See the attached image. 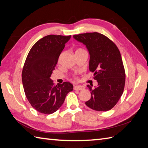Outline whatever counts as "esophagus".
Here are the masks:
<instances>
[{
    "label": "esophagus",
    "instance_id": "obj_1",
    "mask_svg": "<svg viewBox=\"0 0 148 148\" xmlns=\"http://www.w3.org/2000/svg\"><path fill=\"white\" fill-rule=\"evenodd\" d=\"M74 89L76 90H83L84 89V86L81 85H76L74 86Z\"/></svg>",
    "mask_w": 148,
    "mask_h": 148
}]
</instances>
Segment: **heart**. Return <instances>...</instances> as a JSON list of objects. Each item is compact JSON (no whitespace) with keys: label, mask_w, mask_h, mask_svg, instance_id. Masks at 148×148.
Returning <instances> with one entry per match:
<instances>
[{"label":"heart","mask_w":148,"mask_h":148,"mask_svg":"<svg viewBox=\"0 0 148 148\" xmlns=\"http://www.w3.org/2000/svg\"><path fill=\"white\" fill-rule=\"evenodd\" d=\"M81 50H83L82 49H78L76 51H81Z\"/></svg>","instance_id":"heart-1"}]
</instances>
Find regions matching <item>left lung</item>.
<instances>
[{"label":"left lung","mask_w":148,"mask_h":148,"mask_svg":"<svg viewBox=\"0 0 148 148\" xmlns=\"http://www.w3.org/2000/svg\"><path fill=\"white\" fill-rule=\"evenodd\" d=\"M74 39L86 46L90 55L89 69L94 72L98 85H87L91 99L86 105L97 111H107L114 107L123 92L125 72L120 52L115 44L98 32L73 36Z\"/></svg>","instance_id":"left-lung-1"}]
</instances>
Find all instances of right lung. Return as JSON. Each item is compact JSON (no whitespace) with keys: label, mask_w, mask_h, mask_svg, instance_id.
Instances as JSON below:
<instances>
[{"label":"right lung","mask_w":148,"mask_h":148,"mask_svg":"<svg viewBox=\"0 0 148 148\" xmlns=\"http://www.w3.org/2000/svg\"><path fill=\"white\" fill-rule=\"evenodd\" d=\"M71 36L48 35L36 42L28 54L22 71V83L29 102L36 111L50 114L64 103L73 90L69 82L54 85L53 71Z\"/></svg>","instance_id":"right-lung-1"}]
</instances>
